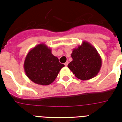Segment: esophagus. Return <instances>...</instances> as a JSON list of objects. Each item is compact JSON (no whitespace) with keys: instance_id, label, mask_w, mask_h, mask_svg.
Listing matches in <instances>:
<instances>
[{"instance_id":"1","label":"esophagus","mask_w":122,"mask_h":122,"mask_svg":"<svg viewBox=\"0 0 122 122\" xmlns=\"http://www.w3.org/2000/svg\"><path fill=\"white\" fill-rule=\"evenodd\" d=\"M68 64V62H65V65L66 66H67Z\"/></svg>"}]
</instances>
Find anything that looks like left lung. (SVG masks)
Instances as JSON below:
<instances>
[{"mask_svg":"<svg viewBox=\"0 0 122 122\" xmlns=\"http://www.w3.org/2000/svg\"><path fill=\"white\" fill-rule=\"evenodd\" d=\"M71 57L73 60L68 67L81 80H89L95 77L101 69V56L89 42L84 41L81 45L73 49Z\"/></svg>","mask_w":122,"mask_h":122,"instance_id":"left-lung-1","label":"left lung"}]
</instances>
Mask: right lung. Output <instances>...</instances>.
I'll list each match as a JSON object with an SVG mask.
<instances>
[{
  "label": "right lung",
  "instance_id": "right-lung-1",
  "mask_svg": "<svg viewBox=\"0 0 122 122\" xmlns=\"http://www.w3.org/2000/svg\"><path fill=\"white\" fill-rule=\"evenodd\" d=\"M65 65L59 62L45 44L35 46L28 52L24 63L25 73L35 84L48 86L53 82Z\"/></svg>",
  "mask_w": 122,
  "mask_h": 122
}]
</instances>
